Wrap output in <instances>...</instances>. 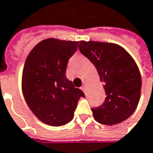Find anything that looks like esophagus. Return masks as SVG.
<instances>
[{"label": "esophagus", "instance_id": "esophagus-1", "mask_svg": "<svg viewBox=\"0 0 153 153\" xmlns=\"http://www.w3.org/2000/svg\"><path fill=\"white\" fill-rule=\"evenodd\" d=\"M81 89H82V91H83V92H84V93H85V92H86V86H85V85H82V87H81Z\"/></svg>", "mask_w": 153, "mask_h": 153}]
</instances>
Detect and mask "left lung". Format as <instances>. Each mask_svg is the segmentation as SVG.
Wrapping results in <instances>:
<instances>
[{
    "mask_svg": "<svg viewBox=\"0 0 153 153\" xmlns=\"http://www.w3.org/2000/svg\"><path fill=\"white\" fill-rule=\"evenodd\" d=\"M79 50L93 63L104 82L106 97L100 106L91 109L94 119L105 125L126 120L137 108L141 90V76L132 56L111 42L81 41Z\"/></svg>",
    "mask_w": 153,
    "mask_h": 153,
    "instance_id": "left-lung-1",
    "label": "left lung"
}]
</instances>
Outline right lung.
Listing matches in <instances>:
<instances>
[{"mask_svg": "<svg viewBox=\"0 0 153 153\" xmlns=\"http://www.w3.org/2000/svg\"><path fill=\"white\" fill-rule=\"evenodd\" d=\"M79 42L48 38L27 57L22 74V91L34 115L48 125L62 126L72 120L84 94L66 78L69 59Z\"/></svg>", "mask_w": 153, "mask_h": 153, "instance_id": "right-lung-1", "label": "right lung"}]
</instances>
